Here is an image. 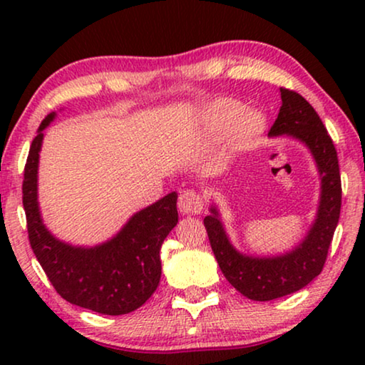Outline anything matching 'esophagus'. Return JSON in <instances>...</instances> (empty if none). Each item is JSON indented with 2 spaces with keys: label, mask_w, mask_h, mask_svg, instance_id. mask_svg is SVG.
Listing matches in <instances>:
<instances>
[{
  "label": "esophagus",
  "mask_w": 365,
  "mask_h": 365,
  "mask_svg": "<svg viewBox=\"0 0 365 365\" xmlns=\"http://www.w3.org/2000/svg\"><path fill=\"white\" fill-rule=\"evenodd\" d=\"M178 206H179V211L182 214H192V216H197V214H201L202 211L204 202H202L201 194L194 191V189H187V191H182L179 194Z\"/></svg>",
  "instance_id": "obj_1"
}]
</instances>
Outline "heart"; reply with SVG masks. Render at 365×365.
Masks as SVG:
<instances>
[{
  "mask_svg": "<svg viewBox=\"0 0 365 365\" xmlns=\"http://www.w3.org/2000/svg\"><path fill=\"white\" fill-rule=\"evenodd\" d=\"M239 109H241L239 103L232 99L216 101L209 109V129L219 136L229 128V144L236 149H242L251 146L261 138L266 129V119L256 109H244L237 115Z\"/></svg>",
  "mask_w": 365,
  "mask_h": 365,
  "instance_id": "obj_1",
  "label": "heart"
}]
</instances>
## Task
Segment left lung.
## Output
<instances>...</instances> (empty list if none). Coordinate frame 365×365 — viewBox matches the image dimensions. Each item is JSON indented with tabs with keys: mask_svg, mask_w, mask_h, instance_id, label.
I'll return each mask as SVG.
<instances>
[{
	"mask_svg": "<svg viewBox=\"0 0 365 365\" xmlns=\"http://www.w3.org/2000/svg\"><path fill=\"white\" fill-rule=\"evenodd\" d=\"M282 106L269 129V136L291 134L311 149L319 173L322 194L317 219L307 237L294 251L277 257H249L231 246L217 211L204 217L209 242L219 267L242 296L252 301H272L306 287L322 272L329 247L339 222L342 204L341 173L332 138L311 104L292 89L281 88Z\"/></svg>",
	"mask_w": 365,
	"mask_h": 365,
	"instance_id": "8db88e82",
	"label": "left lung"
}]
</instances>
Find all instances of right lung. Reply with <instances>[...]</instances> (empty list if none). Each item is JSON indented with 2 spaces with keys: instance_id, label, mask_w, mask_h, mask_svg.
Returning a JSON list of instances; mask_svg holds the SVG:
<instances>
[{
  "instance_id": "obj_1",
  "label": "right lung",
  "mask_w": 365,
  "mask_h": 365,
  "mask_svg": "<svg viewBox=\"0 0 365 365\" xmlns=\"http://www.w3.org/2000/svg\"><path fill=\"white\" fill-rule=\"evenodd\" d=\"M41 123L24 166L23 207L28 239L49 282L68 302L89 311L121 316L141 307L161 279V246L178 224V194L171 192L129 219L111 241L96 247H73L54 239L39 217L36 174L43 129Z\"/></svg>"
}]
</instances>
